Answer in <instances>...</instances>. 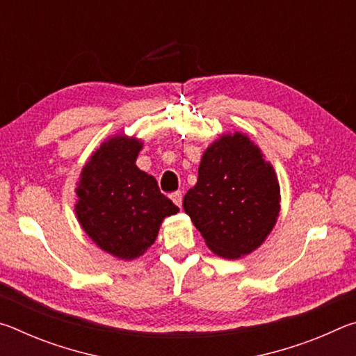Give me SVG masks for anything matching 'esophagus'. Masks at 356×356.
<instances>
[{
	"label": "esophagus",
	"instance_id": "esophagus-1",
	"mask_svg": "<svg viewBox=\"0 0 356 356\" xmlns=\"http://www.w3.org/2000/svg\"><path fill=\"white\" fill-rule=\"evenodd\" d=\"M171 200H172V202L176 204L177 207H182V191H176V193H172L171 195Z\"/></svg>",
	"mask_w": 356,
	"mask_h": 356
}]
</instances>
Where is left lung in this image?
<instances>
[{
  "label": "left lung",
  "mask_w": 356,
  "mask_h": 356,
  "mask_svg": "<svg viewBox=\"0 0 356 356\" xmlns=\"http://www.w3.org/2000/svg\"><path fill=\"white\" fill-rule=\"evenodd\" d=\"M281 190L273 165L242 131H222L204 150L184 210L216 256L240 259L261 246L278 221Z\"/></svg>",
  "instance_id": "8db88e82"
}]
</instances>
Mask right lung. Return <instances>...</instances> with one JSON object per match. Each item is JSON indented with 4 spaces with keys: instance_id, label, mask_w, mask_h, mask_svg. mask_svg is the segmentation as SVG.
Instances as JSON below:
<instances>
[{
    "instance_id": "right-lung-1",
    "label": "right lung",
    "mask_w": 356,
    "mask_h": 356,
    "mask_svg": "<svg viewBox=\"0 0 356 356\" xmlns=\"http://www.w3.org/2000/svg\"><path fill=\"white\" fill-rule=\"evenodd\" d=\"M141 138L113 135L89 156L76 182L75 215L86 236L120 261L154 245L166 216L179 207L161 195L154 176L136 166Z\"/></svg>"
}]
</instances>
